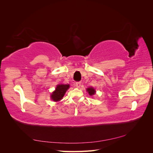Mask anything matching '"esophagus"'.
Returning a JSON list of instances; mask_svg holds the SVG:
<instances>
[{
    "label": "esophagus",
    "instance_id": "1",
    "mask_svg": "<svg viewBox=\"0 0 153 153\" xmlns=\"http://www.w3.org/2000/svg\"><path fill=\"white\" fill-rule=\"evenodd\" d=\"M75 85H76V87H78V88L80 87V85H81V82H76Z\"/></svg>",
    "mask_w": 153,
    "mask_h": 153
}]
</instances>
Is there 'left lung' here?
I'll return each mask as SVG.
<instances>
[{"mask_svg":"<svg viewBox=\"0 0 153 153\" xmlns=\"http://www.w3.org/2000/svg\"><path fill=\"white\" fill-rule=\"evenodd\" d=\"M87 91H88V92H89V95H91V96L94 95V94H95V92H96V91H95V90H94V89H93V88H92V87L87 88Z\"/></svg>","mask_w":153,"mask_h":153,"instance_id":"left-lung-1","label":"left lung"}]
</instances>
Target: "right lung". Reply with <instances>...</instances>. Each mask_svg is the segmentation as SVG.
<instances>
[{
    "label": "right lung",
    "instance_id": "obj_1",
    "mask_svg": "<svg viewBox=\"0 0 153 153\" xmlns=\"http://www.w3.org/2000/svg\"><path fill=\"white\" fill-rule=\"evenodd\" d=\"M69 87V85H58L55 89V91L51 95V98L54 101H58L61 100L65 94L66 91Z\"/></svg>",
    "mask_w": 153,
    "mask_h": 153
}]
</instances>
